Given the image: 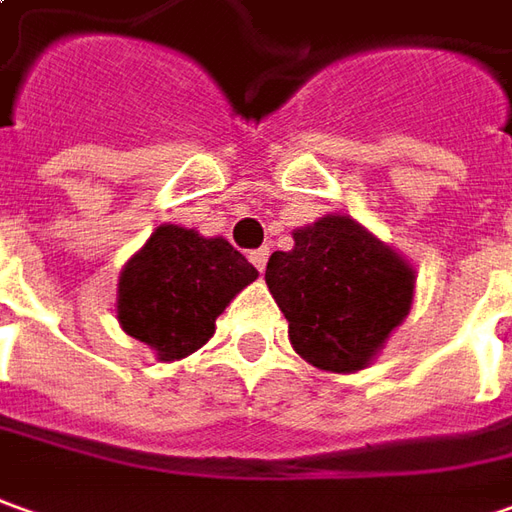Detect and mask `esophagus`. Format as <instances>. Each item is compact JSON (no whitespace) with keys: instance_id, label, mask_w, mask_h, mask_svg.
<instances>
[{"instance_id":"34e87169","label":"esophagus","mask_w":512,"mask_h":512,"mask_svg":"<svg viewBox=\"0 0 512 512\" xmlns=\"http://www.w3.org/2000/svg\"><path fill=\"white\" fill-rule=\"evenodd\" d=\"M249 260H252V266L263 274V269H266V260H269V249H255V252H249Z\"/></svg>"}]
</instances>
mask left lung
Wrapping results in <instances>:
<instances>
[{"label": "left lung", "instance_id": "8db88e82", "mask_svg": "<svg viewBox=\"0 0 512 512\" xmlns=\"http://www.w3.org/2000/svg\"><path fill=\"white\" fill-rule=\"evenodd\" d=\"M266 285L288 319L291 347L325 373H358L412 311L415 266L356 218L330 212L291 232Z\"/></svg>", "mask_w": 512, "mask_h": 512}]
</instances>
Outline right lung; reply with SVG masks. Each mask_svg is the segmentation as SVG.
I'll list each match as a JSON object with an SVG mask.
<instances>
[{"mask_svg": "<svg viewBox=\"0 0 512 512\" xmlns=\"http://www.w3.org/2000/svg\"><path fill=\"white\" fill-rule=\"evenodd\" d=\"M257 269L227 238L159 224L117 280V322L159 361H179L210 342L215 319Z\"/></svg>", "mask_w": 512, "mask_h": 512, "instance_id": "obj_1", "label": "right lung"}]
</instances>
